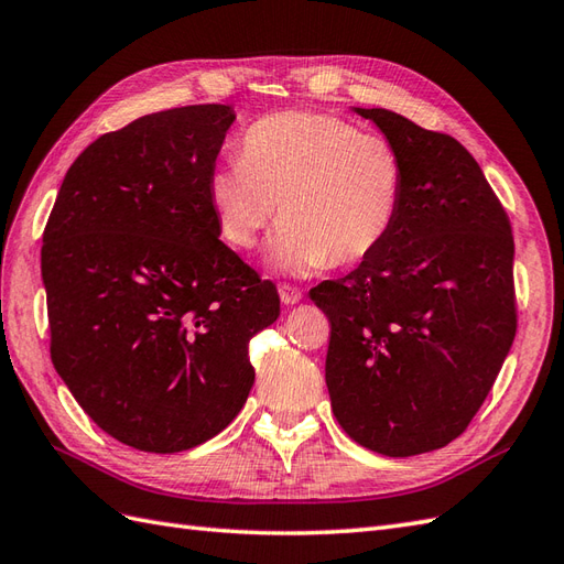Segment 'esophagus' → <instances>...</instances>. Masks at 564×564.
I'll use <instances>...</instances> for the list:
<instances>
[{"label":"esophagus","mask_w":564,"mask_h":564,"mask_svg":"<svg viewBox=\"0 0 564 564\" xmlns=\"http://www.w3.org/2000/svg\"><path fill=\"white\" fill-rule=\"evenodd\" d=\"M279 295H281V302H283V305H288V307H291V305H297V302L302 300V291H300V288H295V285H281L279 288Z\"/></svg>","instance_id":"esophagus-1"}]
</instances>
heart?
<instances>
[{
  "instance_id": "heart-1",
  "label": "heart",
  "mask_w": 564,
  "mask_h": 564,
  "mask_svg": "<svg viewBox=\"0 0 564 564\" xmlns=\"http://www.w3.org/2000/svg\"><path fill=\"white\" fill-rule=\"evenodd\" d=\"M221 238L250 250L279 207L267 264L288 276L362 262L391 234L405 164L391 140L330 113L288 109L242 133L238 162L209 173Z\"/></svg>"
}]
</instances>
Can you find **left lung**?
Instances as JSON below:
<instances>
[{
    "instance_id": "obj_1",
    "label": "left lung",
    "mask_w": 564,
    "mask_h": 564,
    "mask_svg": "<svg viewBox=\"0 0 564 564\" xmlns=\"http://www.w3.org/2000/svg\"><path fill=\"white\" fill-rule=\"evenodd\" d=\"M405 164L391 234L348 276L310 291L330 322L326 386L345 433L410 457L455 441L479 412L514 330V240L462 144L388 109H359Z\"/></svg>"
}]
</instances>
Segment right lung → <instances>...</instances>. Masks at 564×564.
<instances>
[{
	"label": "right lung",
	"instance_id": "right-lung-1",
	"mask_svg": "<svg viewBox=\"0 0 564 564\" xmlns=\"http://www.w3.org/2000/svg\"><path fill=\"white\" fill-rule=\"evenodd\" d=\"M236 113H150L85 148L42 236L50 352L111 438L181 453L224 431L254 383L248 343L276 285L219 240L209 173Z\"/></svg>",
	"mask_w": 564,
	"mask_h": 564
}]
</instances>
